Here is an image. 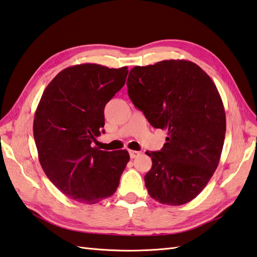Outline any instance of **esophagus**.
Here are the masks:
<instances>
[{
	"instance_id": "34e87169",
	"label": "esophagus",
	"mask_w": 257,
	"mask_h": 257,
	"mask_svg": "<svg viewBox=\"0 0 257 257\" xmlns=\"http://www.w3.org/2000/svg\"><path fill=\"white\" fill-rule=\"evenodd\" d=\"M129 155H130V158H136L140 155V152H137V150H129Z\"/></svg>"
}]
</instances>
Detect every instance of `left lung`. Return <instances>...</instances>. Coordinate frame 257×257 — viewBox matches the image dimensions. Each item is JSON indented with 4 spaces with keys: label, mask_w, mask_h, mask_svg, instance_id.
I'll return each instance as SVG.
<instances>
[{
    "label": "left lung",
    "mask_w": 257,
    "mask_h": 257,
    "mask_svg": "<svg viewBox=\"0 0 257 257\" xmlns=\"http://www.w3.org/2000/svg\"><path fill=\"white\" fill-rule=\"evenodd\" d=\"M128 94L155 128L167 130L160 152H146L153 166L145 176L150 197L178 206L205 188L222 155L226 115L209 75L187 60L135 67Z\"/></svg>",
    "instance_id": "left-lung-1"
}]
</instances>
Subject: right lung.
<instances>
[{
	"mask_svg": "<svg viewBox=\"0 0 257 257\" xmlns=\"http://www.w3.org/2000/svg\"><path fill=\"white\" fill-rule=\"evenodd\" d=\"M128 68L95 63L65 68L45 88L35 110L33 135L48 178L69 198L99 203L113 195L129 162L127 150L91 144L104 125V107L121 89Z\"/></svg>",
	"mask_w": 257,
	"mask_h": 257,
	"instance_id": "add662e5",
	"label": "right lung"
}]
</instances>
